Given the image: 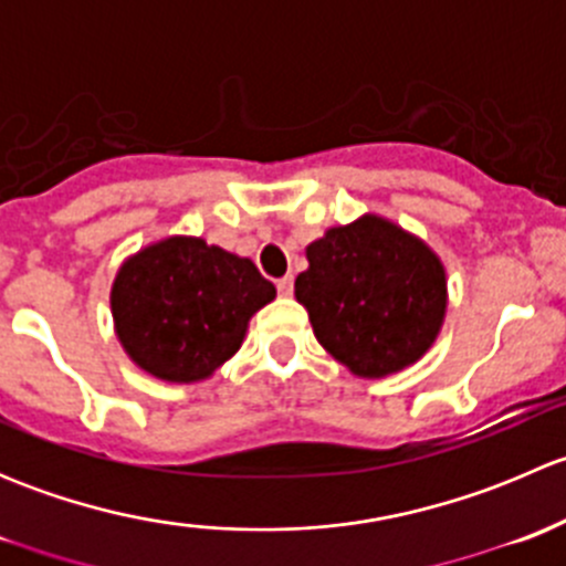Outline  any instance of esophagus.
Listing matches in <instances>:
<instances>
[{
  "instance_id": "obj_1",
  "label": "esophagus",
  "mask_w": 566,
  "mask_h": 566,
  "mask_svg": "<svg viewBox=\"0 0 566 566\" xmlns=\"http://www.w3.org/2000/svg\"><path fill=\"white\" fill-rule=\"evenodd\" d=\"M276 290H279V295H282V298L293 295V276H282V279H279Z\"/></svg>"
}]
</instances>
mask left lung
I'll use <instances>...</instances> for the list:
<instances>
[{
  "mask_svg": "<svg viewBox=\"0 0 566 566\" xmlns=\"http://www.w3.org/2000/svg\"><path fill=\"white\" fill-rule=\"evenodd\" d=\"M295 298L325 353L356 378L413 367L443 328L447 268L427 241L378 213L328 227L306 247Z\"/></svg>",
  "mask_w": 566,
  "mask_h": 566,
  "instance_id": "left-lung-1",
  "label": "left lung"
}]
</instances>
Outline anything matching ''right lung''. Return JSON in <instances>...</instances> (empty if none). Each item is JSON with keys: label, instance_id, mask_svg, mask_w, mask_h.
I'll return each mask as SVG.
<instances>
[{"label": "right lung", "instance_id": "right-lung-1", "mask_svg": "<svg viewBox=\"0 0 566 566\" xmlns=\"http://www.w3.org/2000/svg\"><path fill=\"white\" fill-rule=\"evenodd\" d=\"M273 298L276 287L249 256L193 235L161 238L125 256L108 293L123 350L164 384L213 378Z\"/></svg>", "mask_w": 566, "mask_h": 566}]
</instances>
